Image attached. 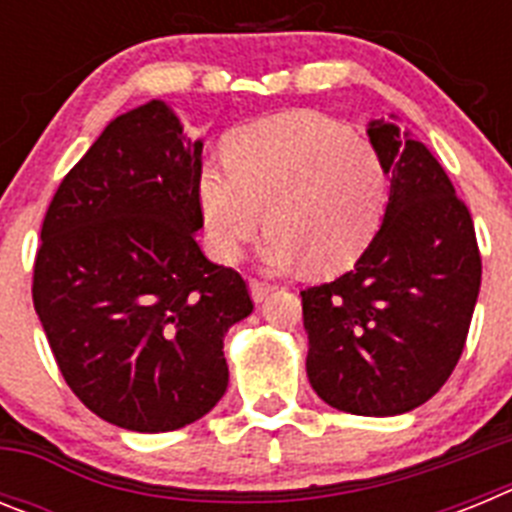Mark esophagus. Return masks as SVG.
Instances as JSON below:
<instances>
[{
  "mask_svg": "<svg viewBox=\"0 0 512 512\" xmlns=\"http://www.w3.org/2000/svg\"><path fill=\"white\" fill-rule=\"evenodd\" d=\"M248 287H251L253 302H264L271 292V284L259 282V279H251V284H248Z\"/></svg>",
  "mask_w": 512,
  "mask_h": 512,
  "instance_id": "obj_1",
  "label": "esophagus"
}]
</instances>
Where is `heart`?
<instances>
[{
  "label": "heart",
  "mask_w": 512,
  "mask_h": 512,
  "mask_svg": "<svg viewBox=\"0 0 512 512\" xmlns=\"http://www.w3.org/2000/svg\"><path fill=\"white\" fill-rule=\"evenodd\" d=\"M228 158L197 176L207 248L241 256L264 223L261 259L271 269L310 264L333 274L354 264L377 235L390 200L382 156L369 140L318 112H284L238 130Z\"/></svg>",
  "instance_id": "obj_1"
}]
</instances>
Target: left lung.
<instances>
[{
    "label": "left lung",
    "mask_w": 512,
    "mask_h": 512,
    "mask_svg": "<svg viewBox=\"0 0 512 512\" xmlns=\"http://www.w3.org/2000/svg\"><path fill=\"white\" fill-rule=\"evenodd\" d=\"M390 176L387 212L354 269L302 295L307 379L330 408L387 418L451 377L482 282L474 223L433 153L397 117L366 125Z\"/></svg>",
    "instance_id": "8db88e82"
}]
</instances>
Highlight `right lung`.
<instances>
[{
    "label": "right lung",
    "instance_id": "right-lung-1",
    "mask_svg": "<svg viewBox=\"0 0 512 512\" xmlns=\"http://www.w3.org/2000/svg\"><path fill=\"white\" fill-rule=\"evenodd\" d=\"M200 169L202 138L151 99L102 130L45 212L35 312L66 384L117 428L176 431L228 390L225 333L253 302L197 243Z\"/></svg>",
    "mask_w": 512,
    "mask_h": 512
}]
</instances>
